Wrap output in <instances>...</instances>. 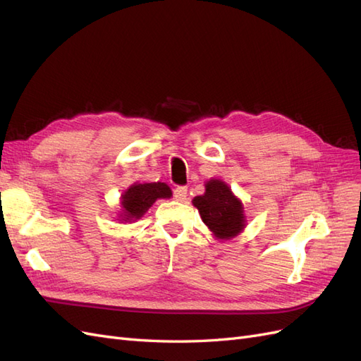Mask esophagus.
Here are the masks:
<instances>
[{
  "label": "esophagus",
  "instance_id": "esophagus-1",
  "mask_svg": "<svg viewBox=\"0 0 361 361\" xmlns=\"http://www.w3.org/2000/svg\"><path fill=\"white\" fill-rule=\"evenodd\" d=\"M187 192H188L187 187H178V188L173 190L174 199H176L178 202H185V200H187Z\"/></svg>",
  "mask_w": 361,
  "mask_h": 361
}]
</instances>
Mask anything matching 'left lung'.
Masks as SVG:
<instances>
[{"mask_svg":"<svg viewBox=\"0 0 361 361\" xmlns=\"http://www.w3.org/2000/svg\"><path fill=\"white\" fill-rule=\"evenodd\" d=\"M203 223L218 239H231L241 233L245 227L244 206L220 179L204 183V194L192 199Z\"/></svg>","mask_w":361,"mask_h":361,"instance_id":"left-lung-1","label":"left lung"}]
</instances>
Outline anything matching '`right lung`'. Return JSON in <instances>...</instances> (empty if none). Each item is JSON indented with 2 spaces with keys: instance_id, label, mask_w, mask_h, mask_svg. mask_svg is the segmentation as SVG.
I'll list each match as a JSON object with an SVG mask.
<instances>
[{
  "instance_id": "add662e5",
  "label": "right lung",
  "mask_w": 361,
  "mask_h": 361,
  "mask_svg": "<svg viewBox=\"0 0 361 361\" xmlns=\"http://www.w3.org/2000/svg\"><path fill=\"white\" fill-rule=\"evenodd\" d=\"M171 190L164 182L134 183L122 194V221H135L143 216L158 199H170Z\"/></svg>"
}]
</instances>
